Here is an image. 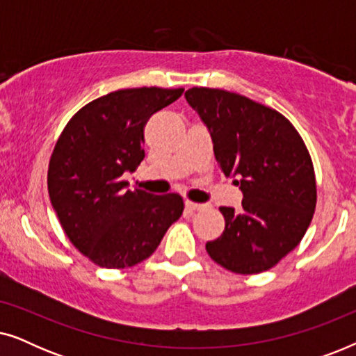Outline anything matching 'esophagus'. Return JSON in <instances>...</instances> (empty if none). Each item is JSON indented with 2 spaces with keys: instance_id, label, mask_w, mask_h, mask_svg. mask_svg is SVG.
I'll return each mask as SVG.
<instances>
[{
  "instance_id": "esophagus-1",
  "label": "esophagus",
  "mask_w": 356,
  "mask_h": 356,
  "mask_svg": "<svg viewBox=\"0 0 356 356\" xmlns=\"http://www.w3.org/2000/svg\"><path fill=\"white\" fill-rule=\"evenodd\" d=\"M184 206H186L188 211L196 212V211H201V209L206 207V204H197V202H193V201H186V202H184Z\"/></svg>"
}]
</instances>
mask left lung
Returning a JSON list of instances; mask_svg holds the SVG:
<instances>
[{
	"label": "left lung",
	"mask_w": 356,
	"mask_h": 356,
	"mask_svg": "<svg viewBox=\"0 0 356 356\" xmlns=\"http://www.w3.org/2000/svg\"><path fill=\"white\" fill-rule=\"evenodd\" d=\"M188 104L212 138L225 177L243 193L240 211L220 207L225 230L206 250L235 274H259L295 250L316 209L309 152L293 124L235 92L193 87Z\"/></svg>",
	"instance_id": "obj_1"
}]
</instances>
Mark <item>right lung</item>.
I'll return each instance as SVG.
<instances>
[{"mask_svg": "<svg viewBox=\"0 0 356 356\" xmlns=\"http://www.w3.org/2000/svg\"><path fill=\"white\" fill-rule=\"evenodd\" d=\"M184 89L140 87L111 92L70 120L48 165V194L63 230L82 254L105 269L139 264L181 217L178 194L131 191L123 181L144 160V126Z\"/></svg>", "mask_w": 356, "mask_h": 356, "instance_id": "1", "label": "right lung"}]
</instances>
